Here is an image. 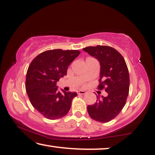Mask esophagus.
Returning a JSON list of instances; mask_svg holds the SVG:
<instances>
[{"label": "esophagus", "instance_id": "obj_1", "mask_svg": "<svg viewBox=\"0 0 155 155\" xmlns=\"http://www.w3.org/2000/svg\"><path fill=\"white\" fill-rule=\"evenodd\" d=\"M78 94H86V91H83V90H79L77 91Z\"/></svg>", "mask_w": 155, "mask_h": 155}]
</instances>
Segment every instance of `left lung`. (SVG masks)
Instances as JSON below:
<instances>
[{"mask_svg": "<svg viewBox=\"0 0 155 155\" xmlns=\"http://www.w3.org/2000/svg\"><path fill=\"white\" fill-rule=\"evenodd\" d=\"M100 63V90L107 96H97L94 105L87 106L90 117L97 122H108L119 115L126 104L129 91V74L122 54L111 47L97 45L83 49Z\"/></svg>", "mask_w": 155, "mask_h": 155, "instance_id": "1", "label": "left lung"}]
</instances>
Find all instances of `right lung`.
<instances>
[{"label":"right lung","instance_id":"add662e5","mask_svg":"<svg viewBox=\"0 0 155 155\" xmlns=\"http://www.w3.org/2000/svg\"><path fill=\"white\" fill-rule=\"evenodd\" d=\"M78 50H48L34 58L28 66L26 90L33 107L45 117L57 120L67 115L76 92L58 90L57 82L66 75Z\"/></svg>","mask_w":155,"mask_h":155}]
</instances>
